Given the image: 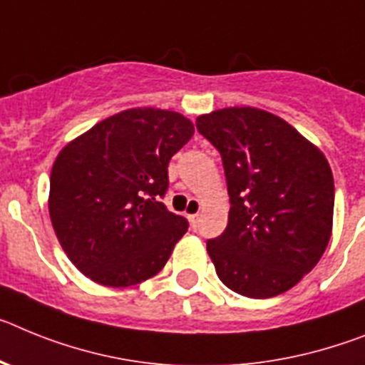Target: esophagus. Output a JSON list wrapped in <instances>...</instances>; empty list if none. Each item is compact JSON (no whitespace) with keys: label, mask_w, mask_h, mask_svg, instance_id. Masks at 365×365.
<instances>
[{"label":"esophagus","mask_w":365,"mask_h":365,"mask_svg":"<svg viewBox=\"0 0 365 365\" xmlns=\"http://www.w3.org/2000/svg\"><path fill=\"white\" fill-rule=\"evenodd\" d=\"M187 218H189V222H191V227L195 230L196 222H198V215H187Z\"/></svg>","instance_id":"obj_1"}]
</instances>
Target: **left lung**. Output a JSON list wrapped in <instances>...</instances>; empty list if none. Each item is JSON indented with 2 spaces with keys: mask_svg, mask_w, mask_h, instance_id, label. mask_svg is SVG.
Here are the masks:
<instances>
[{
  "mask_svg": "<svg viewBox=\"0 0 365 365\" xmlns=\"http://www.w3.org/2000/svg\"><path fill=\"white\" fill-rule=\"evenodd\" d=\"M222 156L227 227L207 240L220 281L240 296L287 292L327 248L334 180L319 148L270 112L224 108L196 119Z\"/></svg>",
  "mask_w": 365,
  "mask_h": 365,
  "instance_id": "left-lung-1",
  "label": "left lung"
}]
</instances>
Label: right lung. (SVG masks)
<instances>
[{
	"label": "right lung",
	"mask_w": 365,
	"mask_h": 365,
	"mask_svg": "<svg viewBox=\"0 0 365 365\" xmlns=\"http://www.w3.org/2000/svg\"><path fill=\"white\" fill-rule=\"evenodd\" d=\"M195 134L178 112L132 108L66 145L51 170L49 215L60 246L104 287H132L169 261L189 222L165 207L169 161Z\"/></svg>",
	"instance_id": "1"
}]
</instances>
